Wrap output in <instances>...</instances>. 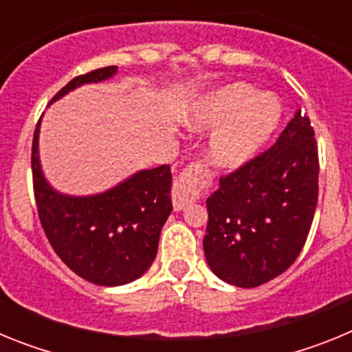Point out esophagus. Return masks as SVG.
<instances>
[{"instance_id": "1", "label": "esophagus", "mask_w": 352, "mask_h": 352, "mask_svg": "<svg viewBox=\"0 0 352 352\" xmlns=\"http://www.w3.org/2000/svg\"><path fill=\"white\" fill-rule=\"evenodd\" d=\"M199 190H201V173H199L197 167L190 166L188 169L183 170L182 176L174 182L173 194H170L174 210H185L188 204L194 203Z\"/></svg>"}]
</instances>
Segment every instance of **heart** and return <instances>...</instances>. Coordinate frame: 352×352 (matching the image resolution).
<instances>
[{"instance_id":"1","label":"heart","mask_w":352,"mask_h":352,"mask_svg":"<svg viewBox=\"0 0 352 352\" xmlns=\"http://www.w3.org/2000/svg\"><path fill=\"white\" fill-rule=\"evenodd\" d=\"M282 118L284 104L275 93L231 82L199 96L183 121L195 132L213 130L206 146L208 162L214 169L234 170L259 153Z\"/></svg>"}]
</instances>
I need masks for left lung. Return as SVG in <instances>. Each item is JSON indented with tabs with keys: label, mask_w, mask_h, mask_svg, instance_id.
<instances>
[{
	"label": "left lung",
	"mask_w": 352,
	"mask_h": 352,
	"mask_svg": "<svg viewBox=\"0 0 352 352\" xmlns=\"http://www.w3.org/2000/svg\"><path fill=\"white\" fill-rule=\"evenodd\" d=\"M319 158L310 120L296 111L268 151L220 179L206 199L204 256L214 275L257 287L300 256L317 206Z\"/></svg>",
	"instance_id": "obj_1"
}]
</instances>
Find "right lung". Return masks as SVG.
I'll list each match as a JSON object with an SVG mask.
<instances>
[{"instance_id":"obj_1","label":"right lung","mask_w":352,"mask_h":352,"mask_svg":"<svg viewBox=\"0 0 352 352\" xmlns=\"http://www.w3.org/2000/svg\"><path fill=\"white\" fill-rule=\"evenodd\" d=\"M116 72L118 67H105L76 77L51 104L84 84L104 82ZM40 121L33 135L31 170L49 243L72 272L91 284L116 287L138 280L155 261L162 227L173 211L170 167L141 169L100 194H61L43 176Z\"/></svg>"}]
</instances>
